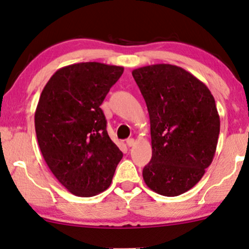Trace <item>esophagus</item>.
Wrapping results in <instances>:
<instances>
[{"label":"esophagus","instance_id":"esophagus-1","mask_svg":"<svg viewBox=\"0 0 249 249\" xmlns=\"http://www.w3.org/2000/svg\"><path fill=\"white\" fill-rule=\"evenodd\" d=\"M127 145H128V147H132V146L135 145V139L134 138L127 139Z\"/></svg>","mask_w":249,"mask_h":249}]
</instances>
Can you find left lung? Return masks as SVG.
<instances>
[{
    "label": "left lung",
    "instance_id": "8db88e82",
    "mask_svg": "<svg viewBox=\"0 0 249 249\" xmlns=\"http://www.w3.org/2000/svg\"><path fill=\"white\" fill-rule=\"evenodd\" d=\"M132 77L151 121L152 160L142 178L160 195H181L213 161L220 134L215 101L205 84L172 64L138 68Z\"/></svg>",
    "mask_w": 249,
    "mask_h": 249
}]
</instances>
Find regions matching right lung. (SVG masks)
I'll list each match as a JSON object with an SVG mask.
<instances>
[{
  "mask_svg": "<svg viewBox=\"0 0 249 249\" xmlns=\"http://www.w3.org/2000/svg\"><path fill=\"white\" fill-rule=\"evenodd\" d=\"M124 67L81 62L56 71L35 112L37 142L61 185L79 197L110 187L122 152L111 141L100 107Z\"/></svg>",
  "mask_w": 249,
  "mask_h": 249,
  "instance_id": "1",
  "label": "right lung"
}]
</instances>
